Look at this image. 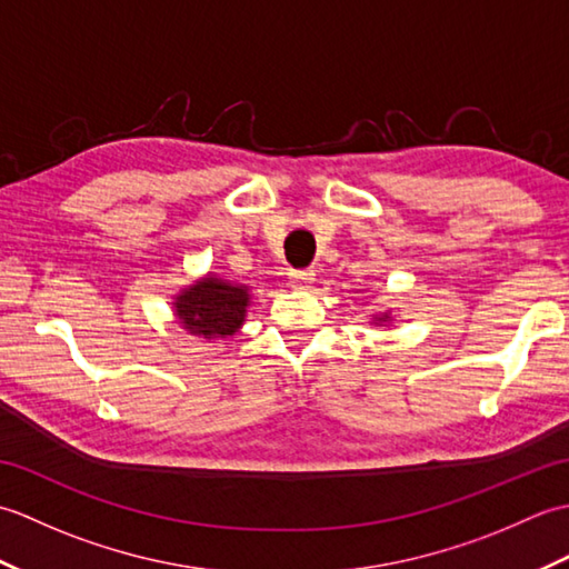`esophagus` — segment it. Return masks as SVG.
I'll use <instances>...</instances> for the list:
<instances>
[{
    "mask_svg": "<svg viewBox=\"0 0 569 569\" xmlns=\"http://www.w3.org/2000/svg\"><path fill=\"white\" fill-rule=\"evenodd\" d=\"M288 278H291L293 288H310V283L316 281V273H312V271H291V273H288Z\"/></svg>",
    "mask_w": 569,
    "mask_h": 569,
    "instance_id": "obj_1",
    "label": "esophagus"
}]
</instances>
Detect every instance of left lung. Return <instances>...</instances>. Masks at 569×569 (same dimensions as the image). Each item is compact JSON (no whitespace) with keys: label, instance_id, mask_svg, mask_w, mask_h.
I'll return each instance as SVG.
<instances>
[{"label":"left lung","instance_id":"8db88e82","mask_svg":"<svg viewBox=\"0 0 569 569\" xmlns=\"http://www.w3.org/2000/svg\"><path fill=\"white\" fill-rule=\"evenodd\" d=\"M386 318H389V316H381V318H379V320H381V322H383V320H386Z\"/></svg>","mask_w":569,"mask_h":569}]
</instances>
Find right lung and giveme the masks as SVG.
Segmentation results:
<instances>
[{"label":"right lung","mask_w":569,"mask_h":569,"mask_svg":"<svg viewBox=\"0 0 569 569\" xmlns=\"http://www.w3.org/2000/svg\"><path fill=\"white\" fill-rule=\"evenodd\" d=\"M249 293L244 286L222 278H202L176 298V316L192 335H234L247 316Z\"/></svg>","instance_id":"1"}]
</instances>
